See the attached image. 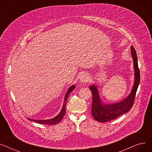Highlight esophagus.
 Instances as JSON below:
<instances>
[{"label":"esophagus","mask_w":152,"mask_h":152,"mask_svg":"<svg viewBox=\"0 0 152 152\" xmlns=\"http://www.w3.org/2000/svg\"><path fill=\"white\" fill-rule=\"evenodd\" d=\"M89 78H90V77H89L88 75L86 74H83L81 75V77H80V82L82 83H87L89 81Z\"/></svg>","instance_id":"1"}]
</instances>
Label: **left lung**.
I'll use <instances>...</instances> for the list:
<instances>
[{"label":"left lung","instance_id":"left-lung-1","mask_svg":"<svg viewBox=\"0 0 152 152\" xmlns=\"http://www.w3.org/2000/svg\"><path fill=\"white\" fill-rule=\"evenodd\" d=\"M131 55L134 67V83L129 95L121 102L113 104H102L98 93L96 86H90L93 96L91 114L94 118L99 122L104 123L113 120L120 116L128 112L134 102L136 91L140 83V71L138 67L136 51L133 47H131Z\"/></svg>","mask_w":152,"mask_h":152}]
</instances>
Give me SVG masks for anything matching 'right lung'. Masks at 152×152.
Here are the masks:
<instances>
[{"label":"right lung","instance_id":"obj_1","mask_svg":"<svg viewBox=\"0 0 152 152\" xmlns=\"http://www.w3.org/2000/svg\"><path fill=\"white\" fill-rule=\"evenodd\" d=\"M75 88V85H72L71 86L67 91V92L66 94L65 97H64V104H63V106H62V108L61 111L60 112V113L56 116V117L51 118V119H49V120H33V119H31V118H28L29 120L30 121H33L36 122L37 123L39 124H58V123H59L62 119L63 118L64 116L65 115L66 113V102H67V98L69 97V94L72 92L74 89Z\"/></svg>","mask_w":152,"mask_h":152}]
</instances>
